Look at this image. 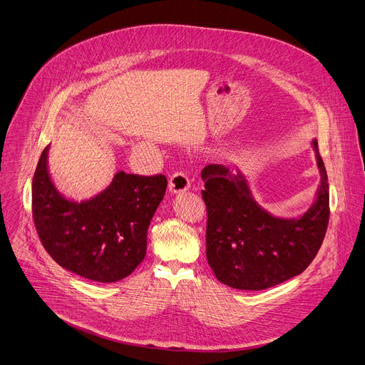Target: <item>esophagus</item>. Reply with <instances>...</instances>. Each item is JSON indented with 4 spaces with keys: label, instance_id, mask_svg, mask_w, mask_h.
Here are the masks:
<instances>
[{
    "label": "esophagus",
    "instance_id": "esophagus-1",
    "mask_svg": "<svg viewBox=\"0 0 365 365\" xmlns=\"http://www.w3.org/2000/svg\"><path fill=\"white\" fill-rule=\"evenodd\" d=\"M189 187H190V180H189V178L185 173L178 172V173H173L170 176V179H169V190L173 195L186 192Z\"/></svg>",
    "mask_w": 365,
    "mask_h": 365
}]
</instances>
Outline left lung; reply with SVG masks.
<instances>
[{
	"label": "left lung",
	"instance_id": "left-lung-1",
	"mask_svg": "<svg viewBox=\"0 0 365 365\" xmlns=\"http://www.w3.org/2000/svg\"><path fill=\"white\" fill-rule=\"evenodd\" d=\"M320 183L312 207L297 218L272 215L252 195L246 176L222 164L202 170L207 259L217 279L259 291L300 275L317 255L329 222V183L317 141H312Z\"/></svg>",
	"mask_w": 365,
	"mask_h": 365
}]
</instances>
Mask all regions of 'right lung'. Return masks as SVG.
Segmentation results:
<instances>
[{"label": "right lung", "instance_id": "obj_1", "mask_svg": "<svg viewBox=\"0 0 365 365\" xmlns=\"http://www.w3.org/2000/svg\"><path fill=\"white\" fill-rule=\"evenodd\" d=\"M49 147L31 185L33 220L43 247L59 267L86 279L109 284L126 278L145 257L148 227L168 179L118 172L105 190L74 201L52 182Z\"/></svg>", "mask_w": 365, "mask_h": 365}]
</instances>
